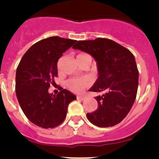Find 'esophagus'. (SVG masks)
Instances as JSON below:
<instances>
[{
    "label": "esophagus",
    "mask_w": 159,
    "mask_h": 159,
    "mask_svg": "<svg viewBox=\"0 0 159 159\" xmlns=\"http://www.w3.org/2000/svg\"><path fill=\"white\" fill-rule=\"evenodd\" d=\"M77 99H79V100H84L85 97L83 96H77Z\"/></svg>",
    "instance_id": "34e87169"
}]
</instances>
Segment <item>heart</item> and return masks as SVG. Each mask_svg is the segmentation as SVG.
Wrapping results in <instances>:
<instances>
[{
    "mask_svg": "<svg viewBox=\"0 0 159 159\" xmlns=\"http://www.w3.org/2000/svg\"><path fill=\"white\" fill-rule=\"evenodd\" d=\"M82 55H85V54H79V55H78V57ZM66 87L71 91L75 92V93H79V92L82 91L84 89L88 88L90 85V81L87 78H71V79L68 80L66 81Z\"/></svg>",
    "mask_w": 159,
    "mask_h": 159,
    "instance_id": "b5f03b06",
    "label": "heart"
}]
</instances>
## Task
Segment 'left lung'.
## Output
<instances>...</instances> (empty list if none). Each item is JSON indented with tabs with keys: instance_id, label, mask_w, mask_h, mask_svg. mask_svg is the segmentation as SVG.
<instances>
[{
	"instance_id": "left-lung-1",
	"label": "left lung",
	"mask_w": 159,
	"mask_h": 159,
	"mask_svg": "<svg viewBox=\"0 0 159 159\" xmlns=\"http://www.w3.org/2000/svg\"><path fill=\"white\" fill-rule=\"evenodd\" d=\"M72 48L90 54L97 62L99 76L89 90L106 91L95 97L98 108L87 113L88 119L99 128L120 123L128 114L137 97L139 71L134 56L127 48L107 38L79 41Z\"/></svg>"
}]
</instances>
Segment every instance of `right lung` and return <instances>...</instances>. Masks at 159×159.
<instances>
[{"label":"right lung","mask_w":159,"mask_h":159,"mask_svg":"<svg viewBox=\"0 0 159 159\" xmlns=\"http://www.w3.org/2000/svg\"><path fill=\"white\" fill-rule=\"evenodd\" d=\"M75 40L50 37L33 44L21 60L16 73V93L28 119L42 128H53L65 120L69 104L75 95L61 88L49 93L57 77V62Z\"/></svg>","instance_id":"add662e5"}]
</instances>
